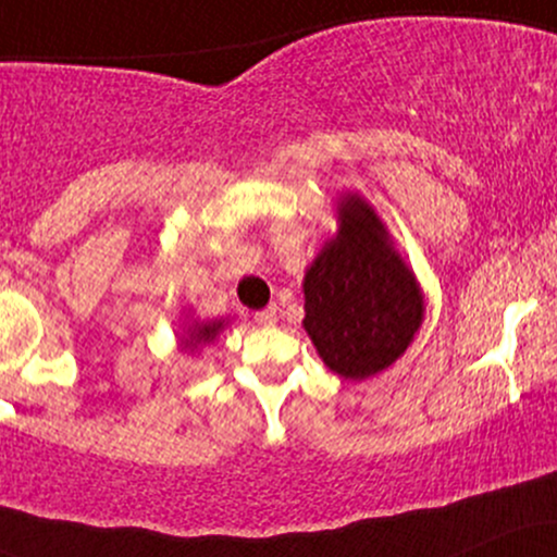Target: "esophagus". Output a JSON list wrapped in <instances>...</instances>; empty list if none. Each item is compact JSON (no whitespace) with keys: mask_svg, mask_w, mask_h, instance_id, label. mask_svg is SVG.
<instances>
[{"mask_svg":"<svg viewBox=\"0 0 557 557\" xmlns=\"http://www.w3.org/2000/svg\"><path fill=\"white\" fill-rule=\"evenodd\" d=\"M253 319H257L259 324H264V327H270V324L277 322V309H274V306H267V309L257 311V317Z\"/></svg>","mask_w":557,"mask_h":557,"instance_id":"34e87169","label":"esophagus"}]
</instances>
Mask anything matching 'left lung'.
Masks as SVG:
<instances>
[{
  "label": "left lung",
  "mask_w": 557,
  "mask_h": 557,
  "mask_svg": "<svg viewBox=\"0 0 557 557\" xmlns=\"http://www.w3.org/2000/svg\"><path fill=\"white\" fill-rule=\"evenodd\" d=\"M337 212L341 235L306 272L304 327L332 372L367 380L408 348L424 306L369 203L345 196Z\"/></svg>",
  "instance_id": "1"
}]
</instances>
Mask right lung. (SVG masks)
I'll list each match as a JSON object with an SVG mask.
<instances>
[{
  "label": "right lung",
  "instance_id": "obj_1",
  "mask_svg": "<svg viewBox=\"0 0 557 557\" xmlns=\"http://www.w3.org/2000/svg\"><path fill=\"white\" fill-rule=\"evenodd\" d=\"M222 330V322H212V324H196L194 330H190V341H185V348H196V345L201 343H209L214 341L216 332Z\"/></svg>",
  "mask_w": 557,
  "mask_h": 557
}]
</instances>
